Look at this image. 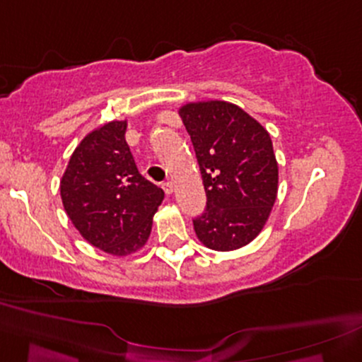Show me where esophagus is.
Returning a JSON list of instances; mask_svg holds the SVG:
<instances>
[{
  "label": "esophagus",
  "mask_w": 362,
  "mask_h": 362,
  "mask_svg": "<svg viewBox=\"0 0 362 362\" xmlns=\"http://www.w3.org/2000/svg\"><path fill=\"white\" fill-rule=\"evenodd\" d=\"M163 189L166 191L168 194H171L173 189H174V181L173 180H168L166 182H163Z\"/></svg>",
  "instance_id": "obj_1"
}]
</instances>
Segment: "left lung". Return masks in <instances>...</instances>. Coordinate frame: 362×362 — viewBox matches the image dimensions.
Listing matches in <instances>:
<instances>
[{"mask_svg": "<svg viewBox=\"0 0 362 362\" xmlns=\"http://www.w3.org/2000/svg\"><path fill=\"white\" fill-rule=\"evenodd\" d=\"M202 171L206 209L196 236L216 252L242 248L260 233L276 199L279 164L267 129L225 100L180 109Z\"/></svg>", "mask_w": 362, "mask_h": 362, "instance_id": "obj_1", "label": "left lung"}]
</instances>
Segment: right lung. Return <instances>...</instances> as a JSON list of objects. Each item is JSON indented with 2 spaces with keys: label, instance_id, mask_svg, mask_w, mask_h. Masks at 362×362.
Here are the masks:
<instances>
[{
  "label": "right lung",
  "instance_id": "obj_1",
  "mask_svg": "<svg viewBox=\"0 0 362 362\" xmlns=\"http://www.w3.org/2000/svg\"><path fill=\"white\" fill-rule=\"evenodd\" d=\"M127 120L83 137L60 181L64 208L88 243L115 257L144 247L164 191L137 171L126 142Z\"/></svg>",
  "mask_w": 362,
  "mask_h": 362
}]
</instances>
